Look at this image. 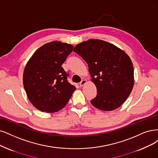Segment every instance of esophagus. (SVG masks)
I'll return each instance as SVG.
<instances>
[{"instance_id": "34e87169", "label": "esophagus", "mask_w": 158, "mask_h": 158, "mask_svg": "<svg viewBox=\"0 0 158 158\" xmlns=\"http://www.w3.org/2000/svg\"><path fill=\"white\" fill-rule=\"evenodd\" d=\"M87 83V81H86V79H83V80H82L81 81V83H79V85H80V86H83L86 83Z\"/></svg>"}]
</instances>
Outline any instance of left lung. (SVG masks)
<instances>
[{"instance_id":"obj_1","label":"left lung","mask_w":158,"mask_h":158,"mask_svg":"<svg viewBox=\"0 0 158 158\" xmlns=\"http://www.w3.org/2000/svg\"><path fill=\"white\" fill-rule=\"evenodd\" d=\"M73 51L88 64L89 72L97 89L90 103L96 108L110 111L118 108L130 96L134 85L131 58L116 45L91 39L78 44Z\"/></svg>"}]
</instances>
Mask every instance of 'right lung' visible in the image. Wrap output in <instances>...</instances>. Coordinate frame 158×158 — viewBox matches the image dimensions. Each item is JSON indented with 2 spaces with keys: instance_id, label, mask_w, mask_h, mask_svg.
Instances as JSON below:
<instances>
[{
  "instance_id": "add662e5",
  "label": "right lung",
  "mask_w": 158,
  "mask_h": 158,
  "mask_svg": "<svg viewBox=\"0 0 158 158\" xmlns=\"http://www.w3.org/2000/svg\"><path fill=\"white\" fill-rule=\"evenodd\" d=\"M73 46L59 41L40 47L27 62L23 86L29 101L42 112L55 113L68 103L75 87L67 81L62 64Z\"/></svg>"
}]
</instances>
